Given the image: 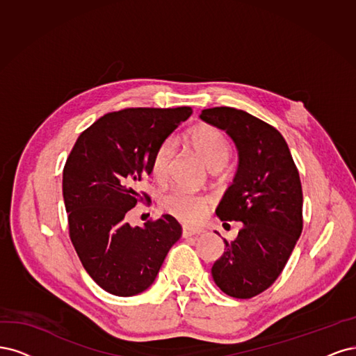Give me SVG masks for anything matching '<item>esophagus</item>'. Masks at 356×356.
Here are the masks:
<instances>
[{
	"mask_svg": "<svg viewBox=\"0 0 356 356\" xmlns=\"http://www.w3.org/2000/svg\"><path fill=\"white\" fill-rule=\"evenodd\" d=\"M204 234V229L202 227H189V226H183L181 229V235L183 238H189L193 235H200Z\"/></svg>",
	"mask_w": 356,
	"mask_h": 356,
	"instance_id": "esophagus-1",
	"label": "esophagus"
}]
</instances>
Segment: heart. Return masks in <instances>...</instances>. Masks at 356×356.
I'll return each mask as SVG.
<instances>
[{
    "mask_svg": "<svg viewBox=\"0 0 356 356\" xmlns=\"http://www.w3.org/2000/svg\"><path fill=\"white\" fill-rule=\"evenodd\" d=\"M189 143L210 170L223 168L229 156H231V145H229L226 136L211 125H200V127L191 130ZM173 155L175 146L171 140L163 142L155 149L151 163V173L156 180H164L167 177ZM159 204L176 219L181 222H195L209 207L210 198L207 195L175 188L163 195Z\"/></svg>",
    "mask_w": 356,
    "mask_h": 356,
    "instance_id": "heart-1",
    "label": "heart"
}]
</instances>
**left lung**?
I'll return each mask as SVG.
<instances>
[{"label": "left lung", "mask_w": 356, "mask_h": 356, "mask_svg": "<svg viewBox=\"0 0 356 356\" xmlns=\"http://www.w3.org/2000/svg\"><path fill=\"white\" fill-rule=\"evenodd\" d=\"M200 118L227 133L238 151L232 185L217 205L223 225L243 222L216 260V285L235 299H251L275 282L302 234L303 193L299 171L281 133L235 108L204 109Z\"/></svg>", "instance_id": "8db88e82"}]
</instances>
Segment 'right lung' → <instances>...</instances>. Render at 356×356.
Instances as JSON below:
<instances>
[{
	"mask_svg": "<svg viewBox=\"0 0 356 356\" xmlns=\"http://www.w3.org/2000/svg\"><path fill=\"white\" fill-rule=\"evenodd\" d=\"M191 113L189 106L106 113L79 134L66 159L70 236L87 273L111 294L129 297L149 289L181 236L170 214L142 227L127 223L125 214L142 200L136 186L151 175L155 149Z\"/></svg>",
	"mask_w": 356,
	"mask_h": 356,
	"instance_id": "1",
	"label": "right lung"
}]
</instances>
